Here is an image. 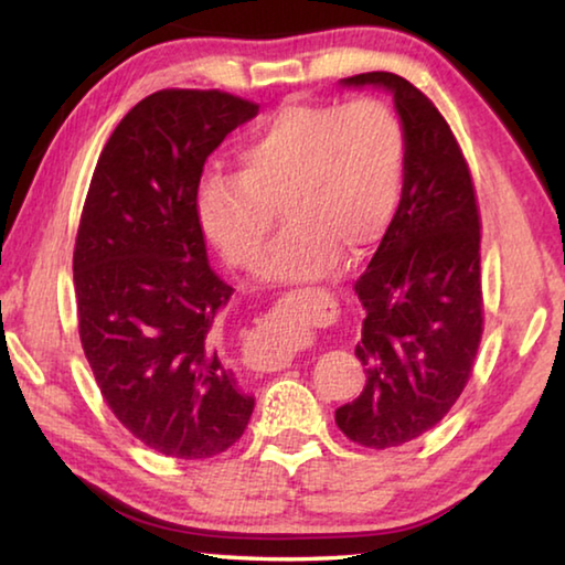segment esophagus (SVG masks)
Returning <instances> with one entry per match:
<instances>
[{
  "instance_id": "obj_1",
  "label": "esophagus",
  "mask_w": 565,
  "mask_h": 565,
  "mask_svg": "<svg viewBox=\"0 0 565 565\" xmlns=\"http://www.w3.org/2000/svg\"><path fill=\"white\" fill-rule=\"evenodd\" d=\"M319 289H296L289 291L286 296H296V294H311ZM286 301V299H281ZM269 327L262 329V339L254 343L252 349H246V366H252L254 371H281L289 366L294 361L296 349L301 347L299 337H291L286 333V319L281 317V311H274L269 317Z\"/></svg>"
}]
</instances>
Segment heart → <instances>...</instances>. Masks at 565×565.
I'll return each mask as SVG.
<instances>
[{
	"label": "heart",
	"mask_w": 565,
	"mask_h": 565,
	"mask_svg": "<svg viewBox=\"0 0 565 565\" xmlns=\"http://www.w3.org/2000/svg\"><path fill=\"white\" fill-rule=\"evenodd\" d=\"M406 131L381 99L291 104L238 151V174H209L196 212L224 259L252 269L276 209L284 228L262 264L264 279L327 274L341 252L361 256L394 218L406 181Z\"/></svg>",
	"instance_id": "b5f03b06"
}]
</instances>
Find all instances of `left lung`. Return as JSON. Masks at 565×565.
<instances>
[{
  "label": "left lung",
  "mask_w": 565,
  "mask_h": 565,
  "mask_svg": "<svg viewBox=\"0 0 565 565\" xmlns=\"http://www.w3.org/2000/svg\"><path fill=\"white\" fill-rule=\"evenodd\" d=\"M341 84L388 89L406 131L404 194L353 284L366 384L337 408V426L353 444L394 448L431 431L473 371L483 333L481 214L463 151L424 92L391 72Z\"/></svg>",
  "instance_id": "8db88e82"
}]
</instances>
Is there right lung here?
<instances>
[{"label": "right lung", "mask_w": 565, "mask_h": 565, "mask_svg": "<svg viewBox=\"0 0 565 565\" xmlns=\"http://www.w3.org/2000/svg\"><path fill=\"white\" fill-rule=\"evenodd\" d=\"M256 114L218 89L149 94L111 131L82 209L84 356L124 428L171 458L224 454L254 411L218 347L234 289L209 266L196 194L206 157Z\"/></svg>", "instance_id": "add662e5"}]
</instances>
